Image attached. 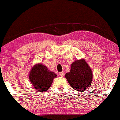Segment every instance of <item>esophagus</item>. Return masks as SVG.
<instances>
[{"label":"esophagus","instance_id":"esophagus-1","mask_svg":"<svg viewBox=\"0 0 120 120\" xmlns=\"http://www.w3.org/2000/svg\"><path fill=\"white\" fill-rule=\"evenodd\" d=\"M64 75H65V72H64V71H62V72H59V75H60V76H61V77L64 76Z\"/></svg>","mask_w":120,"mask_h":120}]
</instances>
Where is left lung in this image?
<instances>
[{
	"label": "left lung",
	"instance_id": "1",
	"mask_svg": "<svg viewBox=\"0 0 120 120\" xmlns=\"http://www.w3.org/2000/svg\"><path fill=\"white\" fill-rule=\"evenodd\" d=\"M65 78L74 90L84 91L91 85V69L84 59L77 60L71 64V70L65 74Z\"/></svg>",
	"mask_w": 120,
	"mask_h": 120
}]
</instances>
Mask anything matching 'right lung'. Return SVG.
<instances>
[{
  "label": "right lung",
  "instance_id": "obj_1",
  "mask_svg": "<svg viewBox=\"0 0 120 120\" xmlns=\"http://www.w3.org/2000/svg\"><path fill=\"white\" fill-rule=\"evenodd\" d=\"M54 72L48 70L42 64L35 65L29 74V79L34 87L40 92H45L52 84L53 79L56 77Z\"/></svg>",
  "mask_w": 120,
  "mask_h": 120
}]
</instances>
